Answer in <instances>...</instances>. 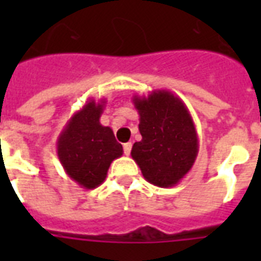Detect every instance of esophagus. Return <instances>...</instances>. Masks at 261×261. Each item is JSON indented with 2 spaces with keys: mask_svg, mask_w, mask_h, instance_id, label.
<instances>
[{
  "mask_svg": "<svg viewBox=\"0 0 261 261\" xmlns=\"http://www.w3.org/2000/svg\"><path fill=\"white\" fill-rule=\"evenodd\" d=\"M131 147H133V143H131V142H127V143H124V145H123V150H124V154L130 155Z\"/></svg>",
  "mask_w": 261,
  "mask_h": 261,
  "instance_id": "esophagus-1",
  "label": "esophagus"
}]
</instances>
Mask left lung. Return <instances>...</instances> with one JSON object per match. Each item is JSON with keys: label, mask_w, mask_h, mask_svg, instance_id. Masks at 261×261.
I'll return each instance as SVG.
<instances>
[{"label": "left lung", "mask_w": 261, "mask_h": 261, "mask_svg": "<svg viewBox=\"0 0 261 261\" xmlns=\"http://www.w3.org/2000/svg\"><path fill=\"white\" fill-rule=\"evenodd\" d=\"M142 141L131 157L153 186L169 188L191 171L199 151L195 123L182 100L169 90L133 97Z\"/></svg>", "instance_id": "left-lung-1"}]
</instances>
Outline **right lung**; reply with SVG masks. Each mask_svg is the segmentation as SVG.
Returning a JSON list of instances; mask_svg holds the SVG:
<instances>
[{
	"label": "right lung",
	"mask_w": 261,
	"mask_h": 261,
	"mask_svg": "<svg viewBox=\"0 0 261 261\" xmlns=\"http://www.w3.org/2000/svg\"><path fill=\"white\" fill-rule=\"evenodd\" d=\"M106 100L89 98L59 134L57 153L67 176L85 190H93L107 177L114 160L122 157V145L114 131L102 126L100 116Z\"/></svg>",
	"instance_id": "right-lung-1"
}]
</instances>
